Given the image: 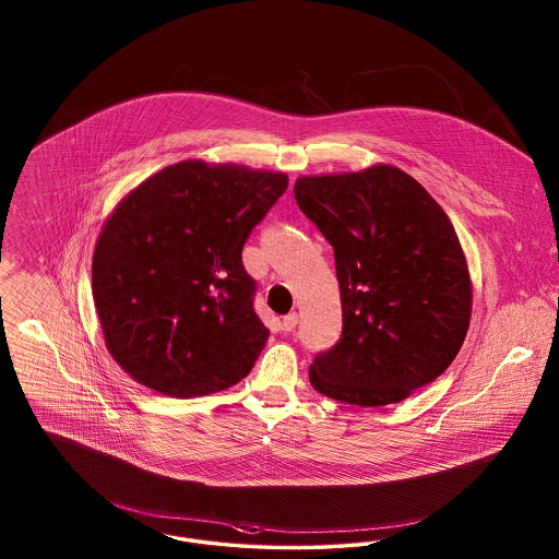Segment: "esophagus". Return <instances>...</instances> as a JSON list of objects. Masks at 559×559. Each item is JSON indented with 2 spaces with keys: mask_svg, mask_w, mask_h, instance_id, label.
I'll return each instance as SVG.
<instances>
[{
  "mask_svg": "<svg viewBox=\"0 0 559 559\" xmlns=\"http://www.w3.org/2000/svg\"><path fill=\"white\" fill-rule=\"evenodd\" d=\"M281 326H283V331H285V333H289V331H293V329L297 326V314H295V312H292V314H287V317L283 319V322H281Z\"/></svg>",
  "mask_w": 559,
  "mask_h": 559,
  "instance_id": "1",
  "label": "esophagus"
}]
</instances>
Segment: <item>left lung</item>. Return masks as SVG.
<instances>
[{"mask_svg":"<svg viewBox=\"0 0 559 559\" xmlns=\"http://www.w3.org/2000/svg\"><path fill=\"white\" fill-rule=\"evenodd\" d=\"M295 201L335 251L342 340L310 365L312 388L383 406L449 369L472 320V276L447 212L413 176L377 163L299 176Z\"/></svg>","mask_w":559,"mask_h":559,"instance_id":"8db88e82","label":"left lung"}]
</instances>
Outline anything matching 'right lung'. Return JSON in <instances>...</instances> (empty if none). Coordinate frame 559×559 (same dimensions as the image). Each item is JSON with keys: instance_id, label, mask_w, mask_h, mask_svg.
Listing matches in <instances>:
<instances>
[{"instance_id": "1", "label": "right lung", "mask_w": 559, "mask_h": 559, "mask_svg": "<svg viewBox=\"0 0 559 559\" xmlns=\"http://www.w3.org/2000/svg\"><path fill=\"white\" fill-rule=\"evenodd\" d=\"M289 187L283 171L178 160L110 212L92 258L105 346L144 388L194 399L239 383L266 344L240 251Z\"/></svg>"}]
</instances>
